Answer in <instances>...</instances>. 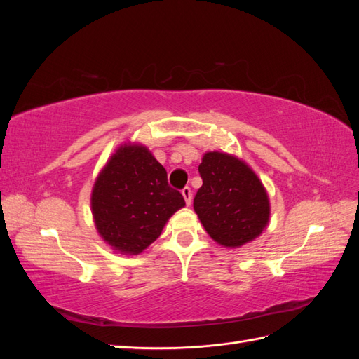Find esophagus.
<instances>
[{
  "label": "esophagus",
  "instance_id": "obj_1",
  "mask_svg": "<svg viewBox=\"0 0 359 359\" xmlns=\"http://www.w3.org/2000/svg\"><path fill=\"white\" fill-rule=\"evenodd\" d=\"M181 193H182L184 199H186V203L190 205V203H191V189H190V187H184V189L181 190Z\"/></svg>",
  "mask_w": 359,
  "mask_h": 359
}]
</instances>
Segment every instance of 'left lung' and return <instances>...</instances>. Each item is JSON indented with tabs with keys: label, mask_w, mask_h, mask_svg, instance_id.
<instances>
[{
	"label": "left lung",
	"mask_w": 359,
	"mask_h": 359,
	"mask_svg": "<svg viewBox=\"0 0 359 359\" xmlns=\"http://www.w3.org/2000/svg\"><path fill=\"white\" fill-rule=\"evenodd\" d=\"M203 181L193 201L205 231L223 247L253 241L269 222V199L262 181L235 156L205 153L199 165Z\"/></svg>",
	"instance_id": "8db88e82"
}]
</instances>
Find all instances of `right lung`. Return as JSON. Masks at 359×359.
Here are the masks:
<instances>
[{
  "mask_svg": "<svg viewBox=\"0 0 359 359\" xmlns=\"http://www.w3.org/2000/svg\"><path fill=\"white\" fill-rule=\"evenodd\" d=\"M184 205L182 194L168 184L166 169L139 144L115 151L91 193L97 231L103 241L124 255L142 253Z\"/></svg>",
  "mask_w": 359,
  "mask_h": 359,
  "instance_id": "1",
  "label": "right lung"
}]
</instances>
